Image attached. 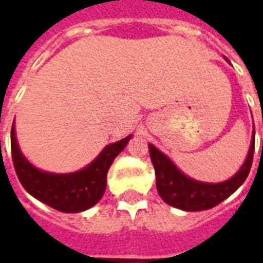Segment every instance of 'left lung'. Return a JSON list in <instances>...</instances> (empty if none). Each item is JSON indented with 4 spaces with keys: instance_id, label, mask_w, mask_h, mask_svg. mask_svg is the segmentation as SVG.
I'll list each match as a JSON object with an SVG mask.
<instances>
[{
    "instance_id": "left-lung-1",
    "label": "left lung",
    "mask_w": 263,
    "mask_h": 263,
    "mask_svg": "<svg viewBox=\"0 0 263 263\" xmlns=\"http://www.w3.org/2000/svg\"><path fill=\"white\" fill-rule=\"evenodd\" d=\"M226 60L228 62L227 58ZM148 146L156 175V189L162 200L172 207L184 211H201L213 209L224 201L248 177L254 159L255 129L243 165L231 179L221 183L197 182L179 171V167L152 143H149Z\"/></svg>"
}]
</instances>
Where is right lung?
I'll list each match as a JSON object with an SVG mask.
<instances>
[{
	"instance_id": "obj_1",
	"label": "right lung",
	"mask_w": 263,
	"mask_h": 263,
	"mask_svg": "<svg viewBox=\"0 0 263 263\" xmlns=\"http://www.w3.org/2000/svg\"><path fill=\"white\" fill-rule=\"evenodd\" d=\"M131 138L107 145L90 165L73 173H50L35 167L21 152L15 125L11 129V152L16 176L28 193L62 213H81L103 197L109 166Z\"/></svg>"
}]
</instances>
